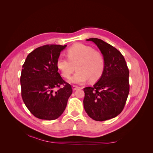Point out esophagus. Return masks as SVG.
<instances>
[{
    "label": "esophagus",
    "instance_id": "esophagus-1",
    "mask_svg": "<svg viewBox=\"0 0 153 153\" xmlns=\"http://www.w3.org/2000/svg\"><path fill=\"white\" fill-rule=\"evenodd\" d=\"M78 88H79V87H78V86H76V85H73V89L74 91H75V90L78 89Z\"/></svg>",
    "mask_w": 153,
    "mask_h": 153
}]
</instances>
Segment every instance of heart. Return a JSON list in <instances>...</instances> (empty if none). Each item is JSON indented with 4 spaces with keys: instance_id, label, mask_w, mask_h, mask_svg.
I'll list each match as a JSON object with an SVG mask.
<instances>
[{
    "instance_id": "1",
    "label": "heart",
    "mask_w": 153,
    "mask_h": 153,
    "mask_svg": "<svg viewBox=\"0 0 153 153\" xmlns=\"http://www.w3.org/2000/svg\"><path fill=\"white\" fill-rule=\"evenodd\" d=\"M67 57L59 56L57 67L62 76L68 79L76 68L77 72L71 78V82L80 84L88 78L90 82L98 80L102 76L105 60L101 52L83 44H75L67 50Z\"/></svg>"
}]
</instances>
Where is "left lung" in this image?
<instances>
[{
    "mask_svg": "<svg viewBox=\"0 0 153 153\" xmlns=\"http://www.w3.org/2000/svg\"><path fill=\"white\" fill-rule=\"evenodd\" d=\"M87 41L98 46L105 67L99 81L84 89V106L91 118L103 121L117 116L124 108L129 92V69L122 53L112 45L98 38Z\"/></svg>",
    "mask_w": 153,
    "mask_h": 153,
    "instance_id": "8db88e82",
    "label": "left lung"
}]
</instances>
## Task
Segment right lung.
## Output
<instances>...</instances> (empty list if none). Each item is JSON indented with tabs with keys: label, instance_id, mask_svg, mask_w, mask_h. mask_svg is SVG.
Returning <instances> with one entry per match:
<instances>
[{
	"label": "right lung",
	"instance_id": "1",
	"mask_svg": "<svg viewBox=\"0 0 153 153\" xmlns=\"http://www.w3.org/2000/svg\"><path fill=\"white\" fill-rule=\"evenodd\" d=\"M66 47L41 46L27 55L23 64L22 98L30 113L38 119L54 120L61 116L73 92L71 85L60 75L56 64L60 53Z\"/></svg>",
	"mask_w": 153,
	"mask_h": 153
}]
</instances>
